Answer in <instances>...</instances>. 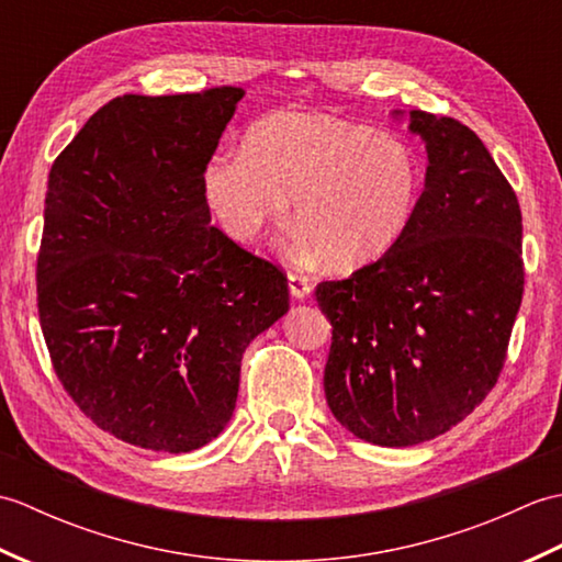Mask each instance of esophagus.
Listing matches in <instances>:
<instances>
[{
	"label": "esophagus",
	"mask_w": 562,
	"mask_h": 562,
	"mask_svg": "<svg viewBox=\"0 0 562 562\" xmlns=\"http://www.w3.org/2000/svg\"><path fill=\"white\" fill-rule=\"evenodd\" d=\"M288 284H290V294L294 296V300H306V296L312 294V282H308V278H304V274L290 272Z\"/></svg>",
	"instance_id": "34e87169"
}]
</instances>
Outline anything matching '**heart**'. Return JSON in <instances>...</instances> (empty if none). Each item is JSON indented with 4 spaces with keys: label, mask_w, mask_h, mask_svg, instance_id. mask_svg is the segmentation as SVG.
<instances>
[{
    "label": "heart",
    "mask_w": 562,
    "mask_h": 562,
    "mask_svg": "<svg viewBox=\"0 0 562 562\" xmlns=\"http://www.w3.org/2000/svg\"><path fill=\"white\" fill-rule=\"evenodd\" d=\"M420 164L401 139L330 115H274L248 147L214 154L205 200L224 234L254 241L280 224L294 198L304 246L326 266L355 270L396 246L420 198Z\"/></svg>",
    "instance_id": "heart-1"
}]
</instances>
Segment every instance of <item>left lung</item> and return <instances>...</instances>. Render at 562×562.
Here are the masks:
<instances>
[{"label":"left lung","mask_w":562,"mask_h":562,"mask_svg":"<svg viewBox=\"0 0 562 562\" xmlns=\"http://www.w3.org/2000/svg\"><path fill=\"white\" fill-rule=\"evenodd\" d=\"M408 130L429 161L408 229L372 266L316 288L333 326L328 408L379 447L420 445L473 413L524 294L521 210L481 137L425 111Z\"/></svg>","instance_id":"8db88e82"}]
</instances>
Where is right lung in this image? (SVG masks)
<instances>
[{
  "mask_svg": "<svg viewBox=\"0 0 562 562\" xmlns=\"http://www.w3.org/2000/svg\"><path fill=\"white\" fill-rule=\"evenodd\" d=\"M244 89L117 97L47 176L38 316L57 379L103 432L205 447L241 357L290 308L288 278L217 226L202 176Z\"/></svg>",
  "mask_w": 562,
  "mask_h": 562,
  "instance_id": "right-lung-1",
  "label": "right lung"
}]
</instances>
